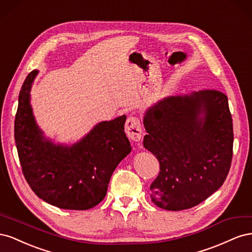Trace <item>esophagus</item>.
I'll list each match as a JSON object with an SVG mask.
<instances>
[{
    "label": "esophagus",
    "instance_id": "34e87169",
    "mask_svg": "<svg viewBox=\"0 0 252 252\" xmlns=\"http://www.w3.org/2000/svg\"><path fill=\"white\" fill-rule=\"evenodd\" d=\"M125 131L129 139L133 142H139L142 139V128L140 120L135 117L128 118L125 123Z\"/></svg>",
    "mask_w": 252,
    "mask_h": 252
}]
</instances>
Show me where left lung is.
Returning a JSON list of instances; mask_svg holds the SVG:
<instances>
[{
  "instance_id": "1",
  "label": "left lung",
  "mask_w": 252,
  "mask_h": 252,
  "mask_svg": "<svg viewBox=\"0 0 252 252\" xmlns=\"http://www.w3.org/2000/svg\"><path fill=\"white\" fill-rule=\"evenodd\" d=\"M143 123L144 147L157 157L161 170L150 185L158 207L189 209L223 185L233 147L226 94L208 89L168 96L147 109Z\"/></svg>"
}]
</instances>
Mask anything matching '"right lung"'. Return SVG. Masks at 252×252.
<instances>
[{"mask_svg":"<svg viewBox=\"0 0 252 252\" xmlns=\"http://www.w3.org/2000/svg\"><path fill=\"white\" fill-rule=\"evenodd\" d=\"M39 73L32 70L19 94L14 140L23 174L32 191L62 209L94 207L107 192L111 174L131 151L124 131L126 116L104 121L71 146L45 138L30 105V90Z\"/></svg>","mask_w":252,"mask_h":252,"instance_id":"obj_1","label":"right lung"}]
</instances>
